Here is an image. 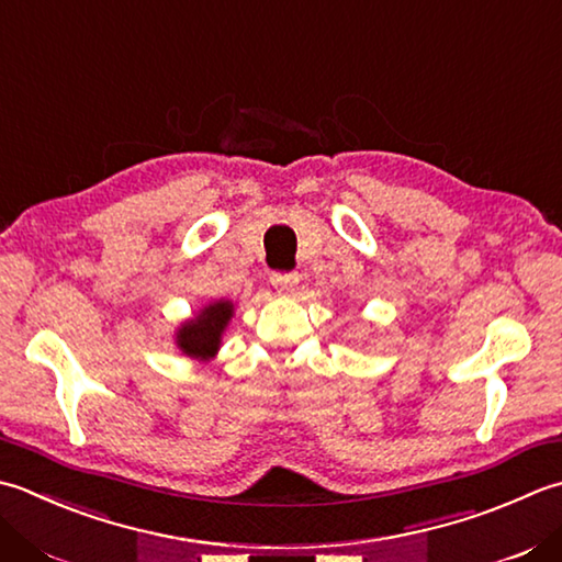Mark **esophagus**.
<instances>
[{"label": "esophagus", "mask_w": 562, "mask_h": 562, "mask_svg": "<svg viewBox=\"0 0 562 562\" xmlns=\"http://www.w3.org/2000/svg\"><path fill=\"white\" fill-rule=\"evenodd\" d=\"M270 282H272L274 292L282 294V296H288V294L294 292L296 282H300V274H296V272H272Z\"/></svg>", "instance_id": "esophagus-1"}]
</instances>
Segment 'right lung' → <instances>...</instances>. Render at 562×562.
Returning a JSON list of instances; mask_svg holds the SVG:
<instances>
[{
    "mask_svg": "<svg viewBox=\"0 0 562 562\" xmlns=\"http://www.w3.org/2000/svg\"><path fill=\"white\" fill-rule=\"evenodd\" d=\"M231 318H234V302H209L194 316L184 318V322L175 328V346H178L182 356L192 360H214L218 348H222V338L226 334Z\"/></svg>",
    "mask_w": 562,
    "mask_h": 562,
    "instance_id": "add662e5",
    "label": "right lung"
}]
</instances>
